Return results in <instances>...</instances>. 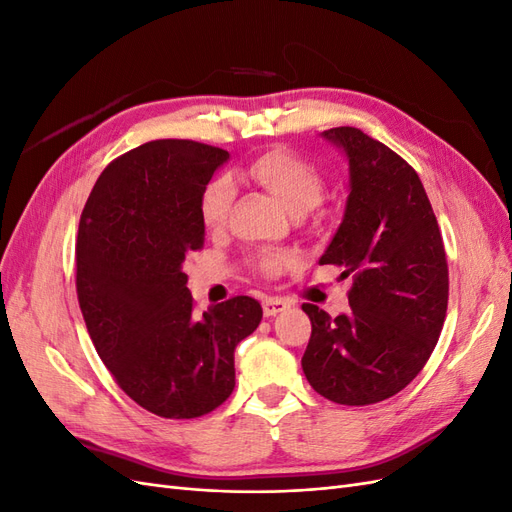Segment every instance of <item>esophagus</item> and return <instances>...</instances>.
<instances>
[{
	"label": "esophagus",
	"instance_id": "obj_1",
	"mask_svg": "<svg viewBox=\"0 0 512 512\" xmlns=\"http://www.w3.org/2000/svg\"><path fill=\"white\" fill-rule=\"evenodd\" d=\"M286 307H290V303L286 299H282V297H267L265 301H262V312H265L267 318L284 312Z\"/></svg>",
	"mask_w": 512,
	"mask_h": 512
}]
</instances>
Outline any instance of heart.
Here are the masks:
<instances>
[{"mask_svg": "<svg viewBox=\"0 0 512 512\" xmlns=\"http://www.w3.org/2000/svg\"><path fill=\"white\" fill-rule=\"evenodd\" d=\"M247 177L262 185L271 196L280 200V205L290 213L299 215L312 209L322 192V179L318 170L303 160L297 153L275 147L258 156L247 166ZM232 200H235V188L226 177L211 179L198 198L200 222L209 230H218L226 224ZM290 265L288 256H269L260 262L265 273H280Z\"/></svg>", "mask_w": 512, "mask_h": 512, "instance_id": "1", "label": "heart"}]
</instances>
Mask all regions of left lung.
Listing matches in <instances>:
<instances>
[{
    "mask_svg": "<svg viewBox=\"0 0 512 512\" xmlns=\"http://www.w3.org/2000/svg\"><path fill=\"white\" fill-rule=\"evenodd\" d=\"M348 160L342 224L320 265L352 275L350 312L305 303L312 337L301 359L314 391L342 406L378 404L418 376L438 344L448 303L440 228L414 168L359 128L320 134Z\"/></svg>",
    "mask_w": 512,
    "mask_h": 512,
    "instance_id": "left-lung-1",
    "label": "left lung"
}]
</instances>
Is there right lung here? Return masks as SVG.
<instances>
[{
    "instance_id": "1",
    "label": "right lung",
    "mask_w": 512,
    "mask_h": 512,
    "mask_svg": "<svg viewBox=\"0 0 512 512\" xmlns=\"http://www.w3.org/2000/svg\"><path fill=\"white\" fill-rule=\"evenodd\" d=\"M228 151L151 141L108 164L76 239V294L102 363L162 418L209 414L235 389V348L262 307L235 297L194 314L183 260L203 250L198 198Z\"/></svg>"
}]
</instances>
